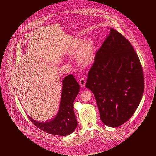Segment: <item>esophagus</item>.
I'll use <instances>...</instances> for the list:
<instances>
[{
	"mask_svg": "<svg viewBox=\"0 0 156 156\" xmlns=\"http://www.w3.org/2000/svg\"><path fill=\"white\" fill-rule=\"evenodd\" d=\"M86 80L85 78H83V77L81 78L80 80V81H79V83H80V87H84L85 86V84H86Z\"/></svg>",
	"mask_w": 156,
	"mask_h": 156,
	"instance_id": "obj_1",
	"label": "esophagus"
}]
</instances>
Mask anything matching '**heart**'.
Segmentation results:
<instances>
[{
  "instance_id": "heart-1",
  "label": "heart",
  "mask_w": 156,
  "mask_h": 156,
  "mask_svg": "<svg viewBox=\"0 0 156 156\" xmlns=\"http://www.w3.org/2000/svg\"><path fill=\"white\" fill-rule=\"evenodd\" d=\"M81 41L78 40L74 43L72 51L78 52V61L82 66L90 65L94 58V43L91 40L87 41L81 45Z\"/></svg>"
}]
</instances>
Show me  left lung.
<instances>
[{
    "mask_svg": "<svg viewBox=\"0 0 156 156\" xmlns=\"http://www.w3.org/2000/svg\"><path fill=\"white\" fill-rule=\"evenodd\" d=\"M86 87L94 95L101 121L110 127L126 122L140 103L144 90L141 62L131 43L113 28L95 54Z\"/></svg>",
    "mask_w": 156,
    "mask_h": 156,
    "instance_id": "obj_1",
    "label": "left lung"
}]
</instances>
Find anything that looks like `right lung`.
<instances>
[{"label":"right lung","instance_id":"1","mask_svg":"<svg viewBox=\"0 0 156 156\" xmlns=\"http://www.w3.org/2000/svg\"><path fill=\"white\" fill-rule=\"evenodd\" d=\"M61 103L55 118L50 121L41 122L28 117L34 125L44 132L52 135L65 136L73 132L78 123L73 110V104L80 91V86L72 74L62 80Z\"/></svg>","mask_w":156,"mask_h":156}]
</instances>
